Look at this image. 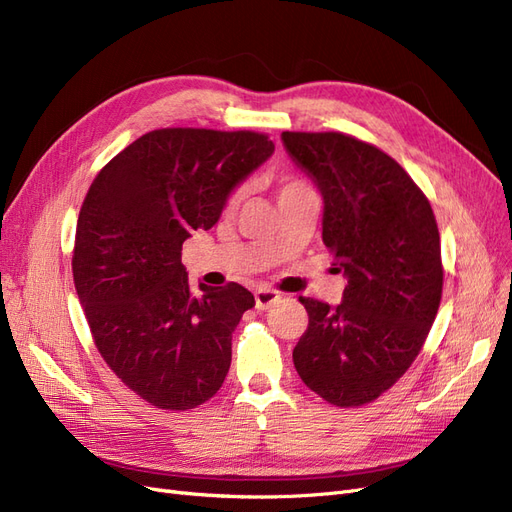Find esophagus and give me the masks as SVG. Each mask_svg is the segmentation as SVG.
Instances as JSON below:
<instances>
[{"label":"esophagus","mask_w":512,"mask_h":512,"mask_svg":"<svg viewBox=\"0 0 512 512\" xmlns=\"http://www.w3.org/2000/svg\"><path fill=\"white\" fill-rule=\"evenodd\" d=\"M254 298H256V309L264 311V309L273 307L281 296H279V292H275V290H271V288H258V290L254 292Z\"/></svg>","instance_id":"obj_1"}]
</instances>
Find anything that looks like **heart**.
Instances as JSON below:
<instances>
[{"mask_svg":"<svg viewBox=\"0 0 512 512\" xmlns=\"http://www.w3.org/2000/svg\"><path fill=\"white\" fill-rule=\"evenodd\" d=\"M275 182H277V197H279V199L296 195V192L311 190L309 184H307L303 178H298V175H288V173H286V175H277ZM241 197H243V188H241V186H237L235 190H231V195L226 197V209H228V211L235 209V207L239 205Z\"/></svg>","mask_w":512,"mask_h":512,"instance_id":"heart-1","label":"heart"}]
</instances>
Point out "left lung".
Segmentation results:
<instances>
[{
  "mask_svg": "<svg viewBox=\"0 0 512 512\" xmlns=\"http://www.w3.org/2000/svg\"><path fill=\"white\" fill-rule=\"evenodd\" d=\"M324 197L322 241L343 271V303L298 296L309 326L292 360L334 407L377 400L419 356L443 296L432 205L390 154L339 133L281 135Z\"/></svg>",
  "mask_w": 512,
  "mask_h": 512,
  "instance_id": "left-lung-1",
  "label": "left lung"
}]
</instances>
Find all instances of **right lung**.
Segmentation results:
<instances>
[{"label": "right lung", "mask_w": 512, "mask_h": 512, "mask_svg": "<svg viewBox=\"0 0 512 512\" xmlns=\"http://www.w3.org/2000/svg\"><path fill=\"white\" fill-rule=\"evenodd\" d=\"M267 133L156 129L105 165L80 207L72 273L95 347L131 392L163 411L214 396L254 294L228 281L195 294L182 243L273 154Z\"/></svg>", "instance_id": "obj_1"}]
</instances>
